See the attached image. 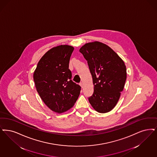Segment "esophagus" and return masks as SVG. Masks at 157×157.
<instances>
[{
    "mask_svg": "<svg viewBox=\"0 0 157 157\" xmlns=\"http://www.w3.org/2000/svg\"><path fill=\"white\" fill-rule=\"evenodd\" d=\"M79 85L81 86V88H83V83L82 82H81L80 83H79Z\"/></svg>",
    "mask_w": 157,
    "mask_h": 157,
    "instance_id": "esophagus-1",
    "label": "esophagus"
}]
</instances>
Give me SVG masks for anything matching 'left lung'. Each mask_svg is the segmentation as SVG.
Listing matches in <instances>:
<instances>
[{"label":"left lung","instance_id":"left-lung-1","mask_svg":"<svg viewBox=\"0 0 157 157\" xmlns=\"http://www.w3.org/2000/svg\"><path fill=\"white\" fill-rule=\"evenodd\" d=\"M88 62L94 92L88 98L96 111L107 113L116 106L127 78L124 61L106 44L88 43L79 50Z\"/></svg>","mask_w":157,"mask_h":157}]
</instances>
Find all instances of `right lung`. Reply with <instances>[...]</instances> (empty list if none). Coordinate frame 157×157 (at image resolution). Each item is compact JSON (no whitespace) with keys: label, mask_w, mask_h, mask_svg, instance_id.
<instances>
[{"label":"right lung","mask_w":157,"mask_h":157,"mask_svg":"<svg viewBox=\"0 0 157 157\" xmlns=\"http://www.w3.org/2000/svg\"><path fill=\"white\" fill-rule=\"evenodd\" d=\"M74 48L61 45L48 51L38 63L33 78L38 94L51 110L62 113L74 106L81 86L71 80L69 63Z\"/></svg>","instance_id":"1"}]
</instances>
